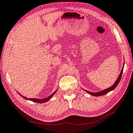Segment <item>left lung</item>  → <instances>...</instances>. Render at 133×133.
Instances as JSON below:
<instances>
[{"label":"left lung","mask_w":133,"mask_h":133,"mask_svg":"<svg viewBox=\"0 0 133 133\" xmlns=\"http://www.w3.org/2000/svg\"><path fill=\"white\" fill-rule=\"evenodd\" d=\"M124 66L123 67V68H122V70L121 71V73H120L119 76L118 77L117 81H115L114 84V85L112 86H111L110 88H107V89H104V90H102V91H100V92H92L88 91V90H85V91H86V92H88V94H89L90 95H93V96H99L104 95L108 94V92L111 91V90H113L116 87H117V86L118 85V84L119 83L120 80H121V76H122V74H123V72Z\"/></svg>","instance_id":"left-lung-1"}]
</instances>
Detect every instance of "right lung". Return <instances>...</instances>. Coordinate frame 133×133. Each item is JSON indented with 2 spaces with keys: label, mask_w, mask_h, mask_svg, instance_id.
I'll return each instance as SVG.
<instances>
[{
  "label": "right lung",
  "mask_w": 133,
  "mask_h": 133,
  "mask_svg": "<svg viewBox=\"0 0 133 133\" xmlns=\"http://www.w3.org/2000/svg\"><path fill=\"white\" fill-rule=\"evenodd\" d=\"M57 92V90H56L55 92H54L53 93H52L51 95H50L49 96L47 97V98H44V99H36V98H26V97L25 96H23L22 95H21L19 94V93H18L20 95V96H21L22 97H23L24 99H25L26 100H29V101H33V102H37V103H44V102H47V101H49L50 99H51L52 96H54V95L56 94V92Z\"/></svg>",
  "instance_id": "1"
}]
</instances>
